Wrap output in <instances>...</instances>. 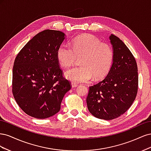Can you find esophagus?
<instances>
[{"mask_svg":"<svg viewBox=\"0 0 151 151\" xmlns=\"http://www.w3.org/2000/svg\"><path fill=\"white\" fill-rule=\"evenodd\" d=\"M71 86H72V88H76V87L77 86V84L74 83H72Z\"/></svg>","mask_w":151,"mask_h":151,"instance_id":"esophagus-1","label":"esophagus"}]
</instances>
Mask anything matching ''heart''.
<instances>
[{"mask_svg": "<svg viewBox=\"0 0 151 151\" xmlns=\"http://www.w3.org/2000/svg\"><path fill=\"white\" fill-rule=\"evenodd\" d=\"M57 57L65 68L72 67L77 59H81V67L67 71L65 77L74 83H87L93 78L99 80L106 76L112 63L113 52L108 43L101 42L93 35L84 34L74 40L72 48L68 45H61Z\"/></svg>", "mask_w": 151, "mask_h": 151, "instance_id": "1", "label": "heart"}]
</instances>
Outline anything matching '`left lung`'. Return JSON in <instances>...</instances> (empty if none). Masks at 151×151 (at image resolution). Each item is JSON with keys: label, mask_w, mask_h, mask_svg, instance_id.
<instances>
[{"label": "left lung", "mask_w": 151, "mask_h": 151, "mask_svg": "<svg viewBox=\"0 0 151 151\" xmlns=\"http://www.w3.org/2000/svg\"><path fill=\"white\" fill-rule=\"evenodd\" d=\"M113 63L106 77L89 87L86 98L89 112L99 119H115L125 113L134 101L138 91V69L133 55L122 41L109 36Z\"/></svg>", "instance_id": "1"}]
</instances>
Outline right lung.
Here are the masks:
<instances>
[{"instance_id":"obj_1","label":"right lung","mask_w":151,"mask_h":151,"mask_svg":"<svg viewBox=\"0 0 151 151\" xmlns=\"http://www.w3.org/2000/svg\"><path fill=\"white\" fill-rule=\"evenodd\" d=\"M65 38L60 31L40 32L21 49L12 70V93L16 103L27 115L44 119L60 109L63 96L71 88L62 76L57 57Z\"/></svg>"}]
</instances>
